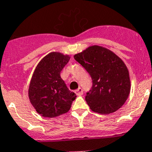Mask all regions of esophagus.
Instances as JSON below:
<instances>
[{
  "mask_svg": "<svg viewBox=\"0 0 152 152\" xmlns=\"http://www.w3.org/2000/svg\"><path fill=\"white\" fill-rule=\"evenodd\" d=\"M75 94H76L77 96L82 95V94H83V90H82L81 88H79L77 90L75 91Z\"/></svg>",
  "mask_w": 152,
  "mask_h": 152,
  "instance_id": "obj_1",
  "label": "esophagus"
}]
</instances>
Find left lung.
Masks as SVG:
<instances>
[{"label": "left lung", "instance_id": "8db88e82", "mask_svg": "<svg viewBox=\"0 0 152 152\" xmlns=\"http://www.w3.org/2000/svg\"><path fill=\"white\" fill-rule=\"evenodd\" d=\"M73 57L92 78V88L85 96L91 110L110 114L120 109L131 91L129 72L124 61L98 45L88 47Z\"/></svg>", "mask_w": 152, "mask_h": 152}]
</instances>
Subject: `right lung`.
Wrapping results in <instances>:
<instances>
[{"instance_id": "add662e5", "label": "right lung", "mask_w": 152, "mask_h": 152, "mask_svg": "<svg viewBox=\"0 0 152 152\" xmlns=\"http://www.w3.org/2000/svg\"><path fill=\"white\" fill-rule=\"evenodd\" d=\"M69 55L51 52L37 64L33 72L28 96L38 113L44 117H58L67 113L76 96L66 86L60 73L70 60Z\"/></svg>"}]
</instances>
